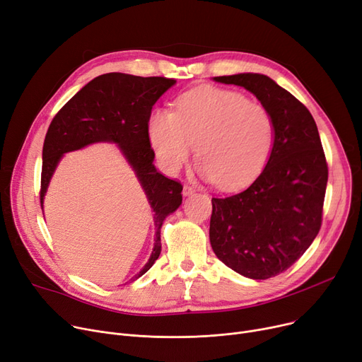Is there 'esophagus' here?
I'll return each instance as SVG.
<instances>
[{
    "label": "esophagus",
    "instance_id": "obj_1",
    "mask_svg": "<svg viewBox=\"0 0 362 362\" xmlns=\"http://www.w3.org/2000/svg\"><path fill=\"white\" fill-rule=\"evenodd\" d=\"M192 194H195V189H194L192 186L185 185V186H183V195H185V197H189V195H192Z\"/></svg>",
    "mask_w": 362,
    "mask_h": 362
}]
</instances>
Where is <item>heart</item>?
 <instances>
[{"mask_svg": "<svg viewBox=\"0 0 362 362\" xmlns=\"http://www.w3.org/2000/svg\"><path fill=\"white\" fill-rule=\"evenodd\" d=\"M148 135L165 170L183 167L197 145L201 176L223 191H236L250 186L267 165L276 127L270 111L246 95L198 88L182 95L175 111H152Z\"/></svg>", "mask_w": 362, "mask_h": 362, "instance_id": "1", "label": "heart"}]
</instances>
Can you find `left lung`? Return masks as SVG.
Instances as JSON below:
<instances>
[{
	"mask_svg": "<svg viewBox=\"0 0 362 362\" xmlns=\"http://www.w3.org/2000/svg\"><path fill=\"white\" fill-rule=\"evenodd\" d=\"M214 81L252 92L274 120L267 165L243 192L213 198L210 221L217 258L245 277L265 280L288 270L320 232L326 156L308 108L269 76L240 73Z\"/></svg>",
	"mask_w": 362,
	"mask_h": 362,
	"instance_id": "1",
	"label": "left lung"
}]
</instances>
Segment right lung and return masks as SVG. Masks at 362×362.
<instances>
[{"mask_svg":"<svg viewBox=\"0 0 362 362\" xmlns=\"http://www.w3.org/2000/svg\"><path fill=\"white\" fill-rule=\"evenodd\" d=\"M175 83V79L161 76L141 78L124 73L101 74L85 85L55 114L44 141L41 206L54 170L66 152L95 142H114L135 170L156 213L157 229L151 258L132 280L145 274L160 257L163 221L182 204L183 186L161 175L152 164L156 154L148 135L152 107Z\"/></svg>","mask_w":362,"mask_h":362,"instance_id":"1","label":"right lung"}]
</instances>
